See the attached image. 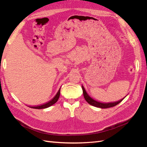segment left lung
<instances>
[{
  "instance_id": "left-lung-1",
  "label": "left lung",
  "mask_w": 147,
  "mask_h": 147,
  "mask_svg": "<svg viewBox=\"0 0 147 147\" xmlns=\"http://www.w3.org/2000/svg\"><path fill=\"white\" fill-rule=\"evenodd\" d=\"M82 90H83V96L88 103L90 104V105H91L92 106L96 107H98V108H100V109H107V108H110V107H114L115 105H118L126 97V96H125L123 99H121V100H119L117 102H108V103H103V102H100L99 101H97L93 98H92V97L88 94V92H86V91L85 90V89H84V88L83 85H82Z\"/></svg>"
}]
</instances>
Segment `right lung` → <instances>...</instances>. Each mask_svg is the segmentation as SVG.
Returning a JSON list of instances; mask_svg holds the SVG:
<instances>
[{
	"label": "right lung",
	"instance_id": "add662e5",
	"mask_svg": "<svg viewBox=\"0 0 147 147\" xmlns=\"http://www.w3.org/2000/svg\"><path fill=\"white\" fill-rule=\"evenodd\" d=\"M60 90L61 88H59V90L57 91V94L55 95V96L53 97V98L50 100V101H48V102H46L45 104H43L42 105H37V106H28L29 107L32 108V109H46L49 107L53 104H55L56 102L58 100L59 96H60Z\"/></svg>",
	"mask_w": 147,
	"mask_h": 147
}]
</instances>
